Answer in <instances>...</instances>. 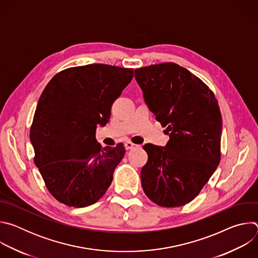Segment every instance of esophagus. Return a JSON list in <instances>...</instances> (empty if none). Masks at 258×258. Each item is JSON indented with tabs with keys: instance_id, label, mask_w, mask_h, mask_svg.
Segmentation results:
<instances>
[{
	"instance_id": "1",
	"label": "esophagus",
	"mask_w": 258,
	"mask_h": 258,
	"mask_svg": "<svg viewBox=\"0 0 258 258\" xmlns=\"http://www.w3.org/2000/svg\"><path fill=\"white\" fill-rule=\"evenodd\" d=\"M124 146H125V149L126 150H132V149H135V148H137V147H139V145H136V144H134L132 142H126Z\"/></svg>"
}]
</instances>
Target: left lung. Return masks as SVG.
I'll list each match as a JSON object with an SVG mask.
<instances>
[{
  "mask_svg": "<svg viewBox=\"0 0 258 258\" xmlns=\"http://www.w3.org/2000/svg\"><path fill=\"white\" fill-rule=\"evenodd\" d=\"M135 78L169 135L165 147H143L148 154L141 170L143 190L159 206H182L200 193L220 161L223 120L217 100L200 79L175 63L138 68Z\"/></svg>",
  "mask_w": 258,
  "mask_h": 258,
  "instance_id": "left-lung-1",
  "label": "left lung"
}]
</instances>
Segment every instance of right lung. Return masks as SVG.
Wrapping results in <instances>:
<instances>
[{
    "label": "right lung",
    "instance_id": "add662e5",
    "mask_svg": "<svg viewBox=\"0 0 258 258\" xmlns=\"http://www.w3.org/2000/svg\"><path fill=\"white\" fill-rule=\"evenodd\" d=\"M133 77V68L89 64L58 72L43 91L29 137L34 163L59 202L86 207L111 185L125 150L121 143L102 148L96 128Z\"/></svg>",
    "mask_w": 258,
    "mask_h": 258
}]
</instances>
